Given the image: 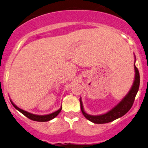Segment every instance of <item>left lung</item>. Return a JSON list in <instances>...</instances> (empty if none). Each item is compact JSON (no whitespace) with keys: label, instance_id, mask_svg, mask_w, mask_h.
<instances>
[{"label":"left lung","instance_id":"left-lung-1","mask_svg":"<svg viewBox=\"0 0 148 148\" xmlns=\"http://www.w3.org/2000/svg\"><path fill=\"white\" fill-rule=\"evenodd\" d=\"M134 69H135V79H134L132 89H130V91L126 95L125 97L115 107H114L113 108L111 109L110 111H108L106 113L100 114V115H90V114H88L84 112L82 101H81V99H79L81 111H82L83 115L88 120L91 121L93 123L95 124L108 123V122L114 121V119L122 117L130 110L133 104H134L135 97L136 96L138 91L139 85H140V74H139L138 70L136 67L135 64H134Z\"/></svg>","mask_w":148,"mask_h":148}]
</instances>
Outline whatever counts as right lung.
<instances>
[{
  "label": "right lung",
  "mask_w": 148,
  "mask_h": 148,
  "mask_svg": "<svg viewBox=\"0 0 148 148\" xmlns=\"http://www.w3.org/2000/svg\"><path fill=\"white\" fill-rule=\"evenodd\" d=\"M10 101H11L12 104V106L15 108L16 110H19V112H21V113L24 114V115L26 116V117H28L29 119H31V120L36 121V122H47V121H49V120H51V119H54V117H56V116L59 114V112H61V108H61L59 110L56 111V112H52V113H51V114H47V115H37V114H31V113H30V112H26V111H25L24 110H21V108H18L16 105H14V104L12 103V101L11 100H10Z\"/></svg>",
  "instance_id": "1"
}]
</instances>
